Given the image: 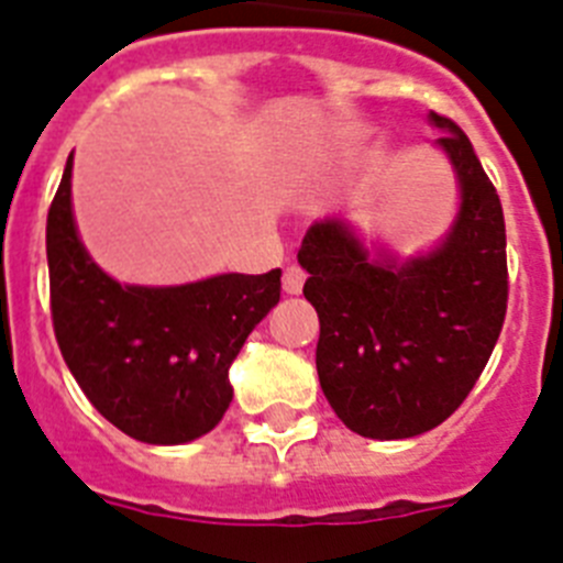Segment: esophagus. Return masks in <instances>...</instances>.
I'll return each mask as SVG.
<instances>
[{
	"mask_svg": "<svg viewBox=\"0 0 563 563\" xmlns=\"http://www.w3.org/2000/svg\"><path fill=\"white\" fill-rule=\"evenodd\" d=\"M305 278L307 273L301 267H287L285 278H282V285H285L287 296H298V292L305 290Z\"/></svg>",
	"mask_w": 563,
	"mask_h": 563,
	"instance_id": "esophagus-1",
	"label": "esophagus"
}]
</instances>
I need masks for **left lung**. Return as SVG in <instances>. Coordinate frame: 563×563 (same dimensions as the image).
<instances>
[{
  "mask_svg": "<svg viewBox=\"0 0 563 563\" xmlns=\"http://www.w3.org/2000/svg\"><path fill=\"white\" fill-rule=\"evenodd\" d=\"M460 183V211L440 245L411 258L372 256L350 222L307 231L298 265L318 312L316 366L350 431L406 440L449 420L474 389L507 312L505 213L467 134L431 112Z\"/></svg>",
  "mask_w": 563,
  "mask_h": 563,
  "instance_id": "left-lung-1",
  "label": "left lung"
}]
</instances>
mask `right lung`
<instances>
[{"mask_svg":"<svg viewBox=\"0 0 563 563\" xmlns=\"http://www.w3.org/2000/svg\"><path fill=\"white\" fill-rule=\"evenodd\" d=\"M49 310L89 402L148 445H183L222 420L233 357L278 305L282 271L191 285H121L92 262L73 217V154L47 213Z\"/></svg>","mask_w":563,"mask_h":563,"instance_id":"right-lung-1","label":"right lung"}]
</instances>
